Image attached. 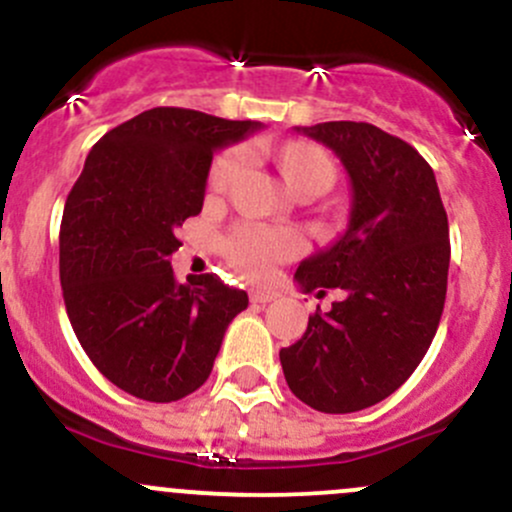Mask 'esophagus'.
Instances as JSON below:
<instances>
[{
	"label": "esophagus",
	"mask_w": 512,
	"mask_h": 512,
	"mask_svg": "<svg viewBox=\"0 0 512 512\" xmlns=\"http://www.w3.org/2000/svg\"><path fill=\"white\" fill-rule=\"evenodd\" d=\"M278 298V293H273V290H251V302L254 305H268V302H273Z\"/></svg>",
	"instance_id": "1"
}]
</instances>
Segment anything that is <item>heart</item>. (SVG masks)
I'll use <instances>...</instances> for the list:
<instances>
[{
  "label": "heart",
  "instance_id": "b5f03b06",
  "mask_svg": "<svg viewBox=\"0 0 512 512\" xmlns=\"http://www.w3.org/2000/svg\"><path fill=\"white\" fill-rule=\"evenodd\" d=\"M246 161H249V156H246L244 148L222 153L210 168V178H207L210 190H227L236 180V175L244 170ZM280 168H283L285 178L293 185V190L310 183V180H329V183L334 180V166L327 153L310 144L285 146L283 153H280ZM300 251L302 239L293 229L268 227V224L256 222L239 224L232 232L224 234L222 239L224 258L232 263L241 276L251 280H266L276 271L278 263L290 261Z\"/></svg>",
  "mask_w": 512,
  "mask_h": 512
}]
</instances>
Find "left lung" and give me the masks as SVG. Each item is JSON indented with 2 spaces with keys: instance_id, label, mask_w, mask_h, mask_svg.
<instances>
[{
  "instance_id": "obj_1",
  "label": "left lung",
  "mask_w": 512,
  "mask_h": 512,
  "mask_svg": "<svg viewBox=\"0 0 512 512\" xmlns=\"http://www.w3.org/2000/svg\"><path fill=\"white\" fill-rule=\"evenodd\" d=\"M302 131L344 163L351 212L342 239L305 258L295 278L344 300L310 315L280 364L302 403L337 415L381 403L430 349L447 298L449 222L430 163L408 141L366 122Z\"/></svg>"
}]
</instances>
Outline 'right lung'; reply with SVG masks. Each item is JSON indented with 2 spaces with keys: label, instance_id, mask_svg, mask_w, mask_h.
Returning a JSON list of instances; mask_svg holds the SVG:
<instances>
[{
  "label": "right lung",
  "instance_id": "add662e5",
  "mask_svg": "<svg viewBox=\"0 0 512 512\" xmlns=\"http://www.w3.org/2000/svg\"><path fill=\"white\" fill-rule=\"evenodd\" d=\"M258 122L156 107L92 146L60 222V285L75 337L104 378L173 403L210 378L249 295L219 276L175 283V229L202 210L217 148Z\"/></svg>",
  "mask_w": 512,
  "mask_h": 512
}]
</instances>
